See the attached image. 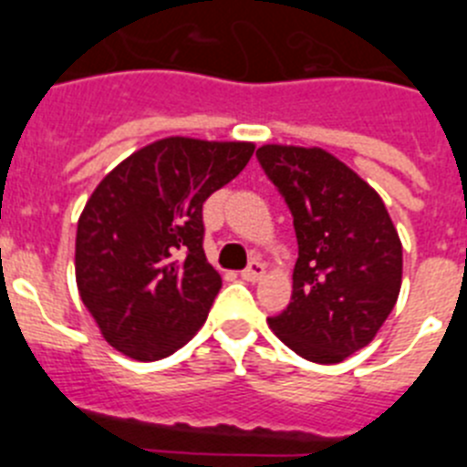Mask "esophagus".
<instances>
[{
	"label": "esophagus",
	"instance_id": "esophagus-1",
	"mask_svg": "<svg viewBox=\"0 0 467 467\" xmlns=\"http://www.w3.org/2000/svg\"><path fill=\"white\" fill-rule=\"evenodd\" d=\"M243 278L250 280V283H257V280H262L264 275V264L259 262V259H253V262L247 264V269L243 271Z\"/></svg>",
	"mask_w": 467,
	"mask_h": 467
}]
</instances>
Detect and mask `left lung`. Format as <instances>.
<instances>
[{
    "mask_svg": "<svg viewBox=\"0 0 467 467\" xmlns=\"http://www.w3.org/2000/svg\"><path fill=\"white\" fill-rule=\"evenodd\" d=\"M257 161L292 213V301L269 317L296 356L341 362L377 337L402 285V243L381 196L327 151L264 144Z\"/></svg>",
    "mask_w": 467,
    "mask_h": 467,
    "instance_id": "1",
    "label": "left lung"
}]
</instances>
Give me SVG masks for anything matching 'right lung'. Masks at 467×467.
<instances>
[{"label": "right lung", "mask_w": 467, "mask_h": 467, "mask_svg": "<svg viewBox=\"0 0 467 467\" xmlns=\"http://www.w3.org/2000/svg\"><path fill=\"white\" fill-rule=\"evenodd\" d=\"M253 151L250 142L166 138L95 187L77 226V285L123 356L168 358L205 323L222 278L203 253V203Z\"/></svg>", "instance_id": "obj_1"}]
</instances>
